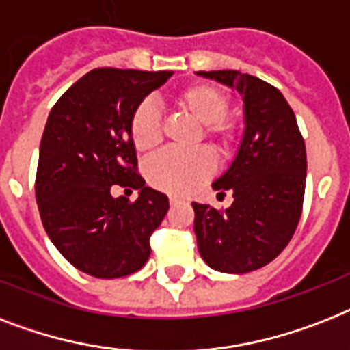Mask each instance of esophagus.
<instances>
[{
    "mask_svg": "<svg viewBox=\"0 0 350 350\" xmlns=\"http://www.w3.org/2000/svg\"><path fill=\"white\" fill-rule=\"evenodd\" d=\"M169 203H170V206H174V204L180 203V200H178V198H174V196H170V198H169Z\"/></svg>",
    "mask_w": 350,
    "mask_h": 350,
    "instance_id": "34e87169",
    "label": "esophagus"
}]
</instances>
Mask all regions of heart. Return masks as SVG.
I'll return each mask as SVG.
<instances>
[{
	"label": "heart",
	"mask_w": 350,
	"mask_h": 350,
	"mask_svg": "<svg viewBox=\"0 0 350 350\" xmlns=\"http://www.w3.org/2000/svg\"><path fill=\"white\" fill-rule=\"evenodd\" d=\"M174 104L190 120L201 126V135L219 154H232L239 142V124L228 116L230 96L215 84L194 82L174 95ZM129 136L138 152H150L163 136L160 111L144 100L135 107L129 120ZM214 160L206 150L176 152L165 150L147 163L146 174L152 187L183 196L198 189L214 174Z\"/></svg>",
	"instance_id": "heart-1"
}]
</instances>
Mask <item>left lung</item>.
<instances>
[{"label": "left lung", "instance_id": "obj_1", "mask_svg": "<svg viewBox=\"0 0 350 350\" xmlns=\"http://www.w3.org/2000/svg\"><path fill=\"white\" fill-rule=\"evenodd\" d=\"M235 88L244 100V136L228 170L214 181L232 192L226 210L192 203L198 250L210 268L248 273L280 255L302 215L306 144L293 109L277 88L235 70L198 72Z\"/></svg>", "mask_w": 350, "mask_h": 350}]
</instances>
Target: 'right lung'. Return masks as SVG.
I'll return each instance as SVG.
<instances>
[{
  "label": "right lung",
  "instance_id": "add662e5",
  "mask_svg": "<svg viewBox=\"0 0 350 350\" xmlns=\"http://www.w3.org/2000/svg\"><path fill=\"white\" fill-rule=\"evenodd\" d=\"M172 73L96 68L50 111L39 147L37 206L62 257L92 277L138 271L169 210L167 196L146 187L138 174L129 120ZM113 184L138 189L139 198H113Z\"/></svg>",
  "mask_w": 350,
  "mask_h": 350
}]
</instances>
